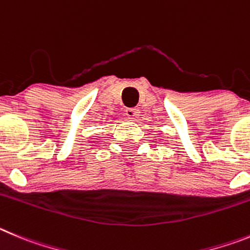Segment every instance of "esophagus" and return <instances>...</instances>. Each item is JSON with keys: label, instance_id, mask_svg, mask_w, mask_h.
Listing matches in <instances>:
<instances>
[{"label": "esophagus", "instance_id": "obj_1", "mask_svg": "<svg viewBox=\"0 0 250 250\" xmlns=\"http://www.w3.org/2000/svg\"><path fill=\"white\" fill-rule=\"evenodd\" d=\"M125 116L129 117L130 120H137L139 116V109L138 108H127L125 111Z\"/></svg>", "mask_w": 250, "mask_h": 250}]
</instances>
